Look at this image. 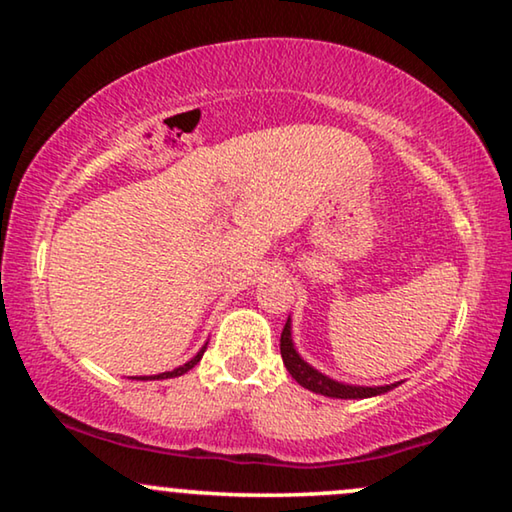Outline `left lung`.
Listing matches in <instances>:
<instances>
[{
	"instance_id": "left-lung-1",
	"label": "left lung",
	"mask_w": 512,
	"mask_h": 512,
	"mask_svg": "<svg viewBox=\"0 0 512 512\" xmlns=\"http://www.w3.org/2000/svg\"><path fill=\"white\" fill-rule=\"evenodd\" d=\"M279 349H282L284 366L291 373L293 380H296L300 387L314 391V394H321L328 398H370V396L387 394V391H391L401 384V382H396V384H384V387H361V384L338 382V380H333V377L319 373L317 368H312L310 363H307L303 356L296 352V345H293V335H291V317L286 319V324H284L282 340H279Z\"/></svg>"
}]
</instances>
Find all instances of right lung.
Here are the masks:
<instances>
[{"label": "right lung", "mask_w": 512, "mask_h": 512, "mask_svg": "<svg viewBox=\"0 0 512 512\" xmlns=\"http://www.w3.org/2000/svg\"><path fill=\"white\" fill-rule=\"evenodd\" d=\"M205 349H207V342H205V345H202L200 352L195 354L191 361H186V363H184V366H179V368H174V370H167V373H160V375H144V377H135V380H170V377H179V375H184V373H188V370H191L193 366H198V361L202 359V354H205Z\"/></svg>", "instance_id": "right-lung-1"}]
</instances>
